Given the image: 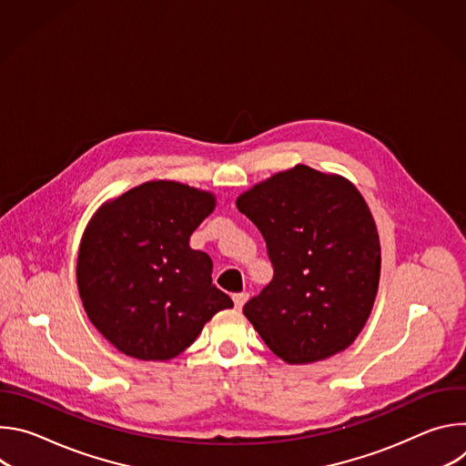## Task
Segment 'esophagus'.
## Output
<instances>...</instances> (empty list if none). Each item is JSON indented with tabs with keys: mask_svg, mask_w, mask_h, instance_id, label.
<instances>
[{
	"mask_svg": "<svg viewBox=\"0 0 466 466\" xmlns=\"http://www.w3.org/2000/svg\"><path fill=\"white\" fill-rule=\"evenodd\" d=\"M232 299H234V304H236V308L239 309L245 302H247V299H248V293H245V291H241V293H234L232 295Z\"/></svg>",
	"mask_w": 466,
	"mask_h": 466,
	"instance_id": "obj_1",
	"label": "esophagus"
}]
</instances>
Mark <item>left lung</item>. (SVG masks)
Masks as SVG:
<instances>
[{
    "mask_svg": "<svg viewBox=\"0 0 466 466\" xmlns=\"http://www.w3.org/2000/svg\"><path fill=\"white\" fill-rule=\"evenodd\" d=\"M261 232L273 280L243 313L288 363H313L354 343L380 282V238L361 193L308 166L273 175L238 197Z\"/></svg>",
    "mask_w": 466,
    "mask_h": 466,
    "instance_id": "left-lung-1",
    "label": "left lung"
}]
</instances>
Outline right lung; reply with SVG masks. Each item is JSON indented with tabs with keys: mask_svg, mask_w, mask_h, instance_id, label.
<instances>
[{
	"mask_svg": "<svg viewBox=\"0 0 466 466\" xmlns=\"http://www.w3.org/2000/svg\"><path fill=\"white\" fill-rule=\"evenodd\" d=\"M216 197L153 180L105 205L85 230L77 286L86 315L123 354L166 361L184 352L232 299L212 284V258L189 236Z\"/></svg>",
	"mask_w": 466,
	"mask_h": 466,
	"instance_id": "add662e5",
	"label": "right lung"
}]
</instances>
